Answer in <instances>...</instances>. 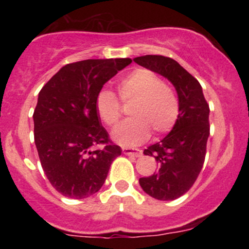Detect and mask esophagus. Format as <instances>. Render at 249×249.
<instances>
[{"label": "esophagus", "instance_id": "1", "mask_svg": "<svg viewBox=\"0 0 249 249\" xmlns=\"http://www.w3.org/2000/svg\"><path fill=\"white\" fill-rule=\"evenodd\" d=\"M123 153L126 154V156H132L138 158V157H142V152L139 150H132V148H128V147H123Z\"/></svg>", "mask_w": 249, "mask_h": 249}]
</instances>
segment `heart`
<instances>
[{
    "label": "heart",
    "instance_id": "b5f03b06",
    "mask_svg": "<svg viewBox=\"0 0 249 249\" xmlns=\"http://www.w3.org/2000/svg\"><path fill=\"white\" fill-rule=\"evenodd\" d=\"M119 99L132 103L131 118L112 131V138L123 145H138L156 134L170 132L179 117V99L172 87L148 69H136L117 84ZM111 90L102 89L96 97V110L107 126H115L122 117V104Z\"/></svg>",
    "mask_w": 249,
    "mask_h": 249
}]
</instances>
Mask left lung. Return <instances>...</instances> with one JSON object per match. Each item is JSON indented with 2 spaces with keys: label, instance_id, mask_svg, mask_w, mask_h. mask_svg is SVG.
Returning a JSON list of instances; mask_svg holds the SVG:
<instances>
[{
  "label": "left lung",
  "instance_id": "1",
  "mask_svg": "<svg viewBox=\"0 0 249 249\" xmlns=\"http://www.w3.org/2000/svg\"><path fill=\"white\" fill-rule=\"evenodd\" d=\"M133 61L167 78L178 93L180 111L172 131L144 150V154L156 158L158 171L139 179L144 192L152 198L178 199L193 186L204 165L210 136V107L200 83L174 59L146 55Z\"/></svg>",
  "mask_w": 249,
  "mask_h": 249
}]
</instances>
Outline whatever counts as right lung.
Segmentation results:
<instances>
[{"instance_id": "add662e5", "label": "right lung", "mask_w": 249, "mask_h": 249, "mask_svg": "<svg viewBox=\"0 0 249 249\" xmlns=\"http://www.w3.org/2000/svg\"><path fill=\"white\" fill-rule=\"evenodd\" d=\"M131 58L85 59L63 67L38 93L34 138L56 191L84 199L101 190L122 148L108 139L96 110L97 93ZM103 144V149H96Z\"/></svg>"}]
</instances>
